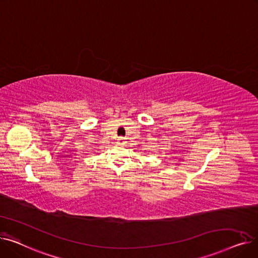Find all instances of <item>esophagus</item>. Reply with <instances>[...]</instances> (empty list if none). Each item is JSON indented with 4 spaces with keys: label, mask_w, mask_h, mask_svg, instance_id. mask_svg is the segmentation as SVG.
Wrapping results in <instances>:
<instances>
[{
    "label": "esophagus",
    "mask_w": 258,
    "mask_h": 258,
    "mask_svg": "<svg viewBox=\"0 0 258 258\" xmlns=\"http://www.w3.org/2000/svg\"><path fill=\"white\" fill-rule=\"evenodd\" d=\"M117 143H118L119 145H125V143H126V141H125V138H123V137H120V138L118 139Z\"/></svg>",
    "instance_id": "34e87169"
}]
</instances>
